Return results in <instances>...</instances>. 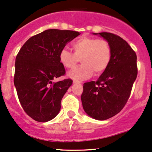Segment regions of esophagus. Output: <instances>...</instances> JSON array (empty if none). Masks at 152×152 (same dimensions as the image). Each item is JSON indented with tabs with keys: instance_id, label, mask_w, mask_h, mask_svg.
I'll list each match as a JSON object with an SVG mask.
<instances>
[{
	"instance_id": "esophagus-1",
	"label": "esophagus",
	"mask_w": 152,
	"mask_h": 152,
	"mask_svg": "<svg viewBox=\"0 0 152 152\" xmlns=\"http://www.w3.org/2000/svg\"><path fill=\"white\" fill-rule=\"evenodd\" d=\"M73 84H81V82H80V81H76V80H73Z\"/></svg>"
}]
</instances>
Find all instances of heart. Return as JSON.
Listing matches in <instances>:
<instances>
[{"label":"heart","mask_w":152,"mask_h":152,"mask_svg":"<svg viewBox=\"0 0 152 152\" xmlns=\"http://www.w3.org/2000/svg\"><path fill=\"white\" fill-rule=\"evenodd\" d=\"M73 53L63 48L59 53L61 64L66 68H73L81 58L82 64L67 76L70 79L81 81L91 77L92 74L99 75L107 68L112 58V49L105 39L83 37L72 43Z\"/></svg>","instance_id":"obj_1"}]
</instances>
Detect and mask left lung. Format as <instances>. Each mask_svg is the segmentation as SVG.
<instances>
[{"label":"left lung","instance_id":"8db88e82","mask_svg":"<svg viewBox=\"0 0 152 152\" xmlns=\"http://www.w3.org/2000/svg\"><path fill=\"white\" fill-rule=\"evenodd\" d=\"M110 43V63L96 81L84 84L81 102L85 113L104 121L121 111L127 102L137 77L136 53L121 37L109 32L93 33Z\"/></svg>","mask_w":152,"mask_h":152}]
</instances>
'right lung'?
Instances as JSON below:
<instances>
[{"label":"right lung","instance_id":"right-lung-1","mask_svg":"<svg viewBox=\"0 0 152 152\" xmlns=\"http://www.w3.org/2000/svg\"><path fill=\"white\" fill-rule=\"evenodd\" d=\"M80 34L71 30L47 29L30 37L21 47L15 62L14 86L24 110L38 122L57 116L71 79L55 82L65 74L59 53Z\"/></svg>","mask_w":152,"mask_h":152}]
</instances>
